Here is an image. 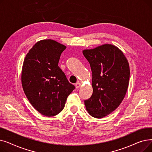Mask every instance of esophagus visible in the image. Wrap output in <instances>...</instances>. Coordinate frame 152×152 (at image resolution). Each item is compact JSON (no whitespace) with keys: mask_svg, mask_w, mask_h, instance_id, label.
<instances>
[{"mask_svg":"<svg viewBox=\"0 0 152 152\" xmlns=\"http://www.w3.org/2000/svg\"><path fill=\"white\" fill-rule=\"evenodd\" d=\"M81 83H76V84H75V86H76V89H78V88H79V87L81 86Z\"/></svg>","mask_w":152,"mask_h":152,"instance_id":"obj_1","label":"esophagus"}]
</instances>
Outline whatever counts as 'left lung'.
<instances>
[{
    "label": "left lung",
    "instance_id": "1",
    "mask_svg": "<svg viewBox=\"0 0 152 152\" xmlns=\"http://www.w3.org/2000/svg\"><path fill=\"white\" fill-rule=\"evenodd\" d=\"M92 73V96L84 100L87 111L102 118L115 110L124 99L129 85V63L123 52L111 44L83 51Z\"/></svg>",
    "mask_w": 152,
    "mask_h": 152
}]
</instances>
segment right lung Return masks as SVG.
<instances>
[{"instance_id": "1", "label": "right lung", "mask_w": 152, "mask_h": 152, "mask_svg": "<svg viewBox=\"0 0 152 152\" xmlns=\"http://www.w3.org/2000/svg\"><path fill=\"white\" fill-rule=\"evenodd\" d=\"M65 49L66 46L53 40H42L34 45L24 60V92L33 107L45 116L60 113L68 96L75 89L58 66Z\"/></svg>"}]
</instances>
